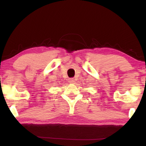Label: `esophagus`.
Returning <instances> with one entry per match:
<instances>
[{
	"mask_svg": "<svg viewBox=\"0 0 146 146\" xmlns=\"http://www.w3.org/2000/svg\"><path fill=\"white\" fill-rule=\"evenodd\" d=\"M68 82L70 84H74L75 82V80H74V79H73V78H70Z\"/></svg>",
	"mask_w": 146,
	"mask_h": 146,
	"instance_id": "obj_1",
	"label": "esophagus"
}]
</instances>
